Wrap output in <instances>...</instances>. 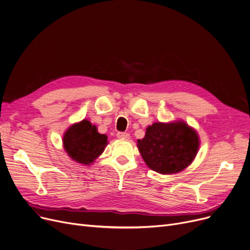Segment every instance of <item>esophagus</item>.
Instances as JSON below:
<instances>
[{
  "mask_svg": "<svg viewBox=\"0 0 250 250\" xmlns=\"http://www.w3.org/2000/svg\"><path fill=\"white\" fill-rule=\"evenodd\" d=\"M117 137H118L119 139L128 140V139L130 138V135H129L128 133H126V132H118V133H117Z\"/></svg>",
  "mask_w": 250,
  "mask_h": 250,
  "instance_id": "esophagus-1",
  "label": "esophagus"
}]
</instances>
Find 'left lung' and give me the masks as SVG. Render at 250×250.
Masks as SVG:
<instances>
[{
  "label": "left lung",
  "instance_id": "1",
  "mask_svg": "<svg viewBox=\"0 0 250 250\" xmlns=\"http://www.w3.org/2000/svg\"><path fill=\"white\" fill-rule=\"evenodd\" d=\"M196 132L184 122L154 123L138 140L141 156L149 168L161 174H171L186 168L197 154Z\"/></svg>",
  "mask_w": 250,
  "mask_h": 250
}]
</instances>
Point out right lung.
I'll return each instance as SVG.
<instances>
[{
  "mask_svg": "<svg viewBox=\"0 0 250 250\" xmlns=\"http://www.w3.org/2000/svg\"><path fill=\"white\" fill-rule=\"evenodd\" d=\"M63 143L69 156L78 163L90 165L107 145V136L100 134L88 120L72 125L65 133Z\"/></svg>",
  "mask_w": 250,
  "mask_h": 250,
  "instance_id": "right-lung-1",
  "label": "right lung"
}]
</instances>
